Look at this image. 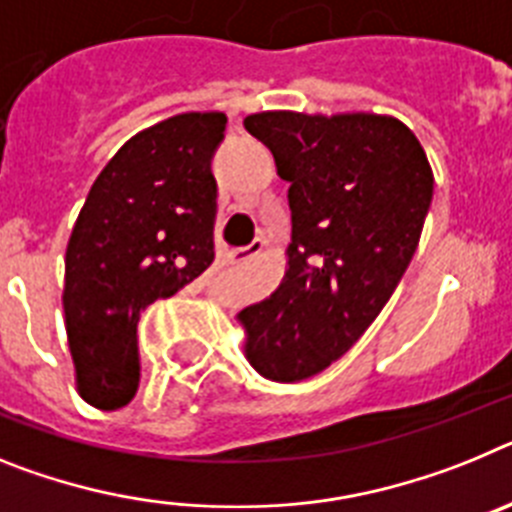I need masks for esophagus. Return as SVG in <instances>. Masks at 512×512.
<instances>
[{
    "mask_svg": "<svg viewBox=\"0 0 512 512\" xmlns=\"http://www.w3.org/2000/svg\"><path fill=\"white\" fill-rule=\"evenodd\" d=\"M262 250H265V239H262V237H257L255 242H252V244H247V247H239V250H234V260H237V262L255 260V257L260 255Z\"/></svg>",
    "mask_w": 512,
    "mask_h": 512,
    "instance_id": "esophagus-1",
    "label": "esophagus"
}]
</instances>
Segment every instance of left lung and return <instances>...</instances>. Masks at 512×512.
<instances>
[{"instance_id": "left-lung-1", "label": "left lung", "mask_w": 512, "mask_h": 512, "mask_svg": "<svg viewBox=\"0 0 512 512\" xmlns=\"http://www.w3.org/2000/svg\"><path fill=\"white\" fill-rule=\"evenodd\" d=\"M244 128L291 182V244L281 286L237 319L250 366L293 384L342 358L379 317L420 242L433 170L391 115L265 110Z\"/></svg>"}]
</instances>
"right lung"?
I'll return each mask as SVG.
<instances>
[{
    "mask_svg": "<svg viewBox=\"0 0 512 512\" xmlns=\"http://www.w3.org/2000/svg\"><path fill=\"white\" fill-rule=\"evenodd\" d=\"M224 113H180L128 139L92 182L66 244L64 317L77 389L97 410L139 389V317L216 257L211 172Z\"/></svg>",
    "mask_w": 512,
    "mask_h": 512,
    "instance_id": "obj_1",
    "label": "right lung"
}]
</instances>
